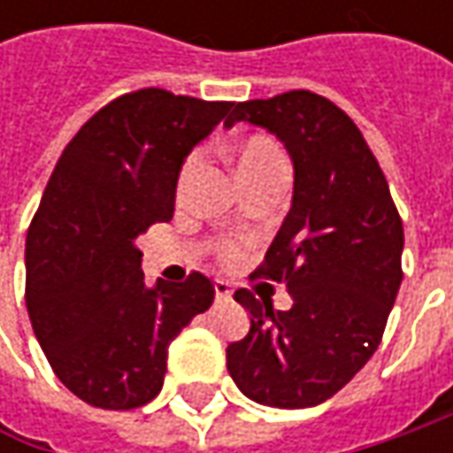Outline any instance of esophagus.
I'll list each match as a JSON object with an SVG mask.
<instances>
[{"mask_svg": "<svg viewBox=\"0 0 453 453\" xmlns=\"http://www.w3.org/2000/svg\"><path fill=\"white\" fill-rule=\"evenodd\" d=\"M214 295H217V300H229L232 297V285L226 280H217L214 282Z\"/></svg>", "mask_w": 453, "mask_h": 453, "instance_id": "esophagus-1", "label": "esophagus"}]
</instances>
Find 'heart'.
<instances>
[{
  "label": "heart",
  "mask_w": 453,
  "mask_h": 453,
  "mask_svg": "<svg viewBox=\"0 0 453 453\" xmlns=\"http://www.w3.org/2000/svg\"><path fill=\"white\" fill-rule=\"evenodd\" d=\"M199 161V153H191V156L186 158V164H183L181 168V179H179L181 186H186L188 179L196 173ZM234 161L236 171H239V179H244V176L259 173V171H265V168H270V165L285 164V156H282V150L277 149L272 141H267V138H250V141H244V143L234 150ZM226 252L234 254V247H229Z\"/></svg>",
  "instance_id": "heart-1"
}]
</instances>
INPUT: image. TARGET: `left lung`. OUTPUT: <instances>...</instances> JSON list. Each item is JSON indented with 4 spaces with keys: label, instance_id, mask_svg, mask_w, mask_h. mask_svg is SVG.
<instances>
[{
    "label": "left lung",
    "instance_id": "1",
    "mask_svg": "<svg viewBox=\"0 0 453 453\" xmlns=\"http://www.w3.org/2000/svg\"><path fill=\"white\" fill-rule=\"evenodd\" d=\"M244 120L274 133L292 158V206L252 277L285 282L289 310L250 289L234 300L252 318L226 348L239 391L274 409L327 401L371 360L401 288L403 224L363 133L327 97L289 90L236 103Z\"/></svg>",
    "mask_w": 453,
    "mask_h": 453
}]
</instances>
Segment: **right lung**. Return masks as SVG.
Returning a JSON list of instances; mask_svg holds the SVG:
<instances>
[{
    "mask_svg": "<svg viewBox=\"0 0 453 453\" xmlns=\"http://www.w3.org/2000/svg\"><path fill=\"white\" fill-rule=\"evenodd\" d=\"M232 105L161 88L115 97L47 181L27 232V312L55 375L96 409L153 401L171 340L214 303L201 272L149 288L138 236L173 217L186 156Z\"/></svg>",
    "mask_w": 453,
    "mask_h": 453,
    "instance_id": "obj_1",
    "label": "right lung"
}]
</instances>
